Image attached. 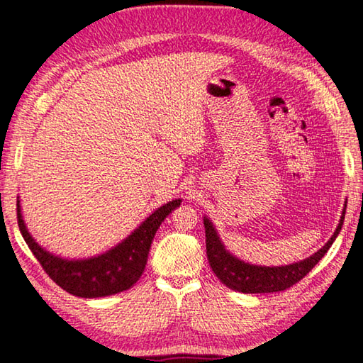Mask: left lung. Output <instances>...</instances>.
<instances>
[{"label": "left lung", "instance_id": "left-lung-1", "mask_svg": "<svg viewBox=\"0 0 363 363\" xmlns=\"http://www.w3.org/2000/svg\"><path fill=\"white\" fill-rule=\"evenodd\" d=\"M346 203L344 201L342 214L337 224L336 230L331 235L330 240L323 247L309 257L303 261L286 264V266H256V264L245 262L233 256L229 250L224 247L223 240L218 235V230L206 216L203 218L205 233H206V256L208 262L216 274V277L223 281L225 286H229L233 291L240 293H275L284 291L286 288L293 286L294 284L307 275L312 267L322 259L325 253L330 250L331 245L336 240L337 233L341 232L344 223V214H346Z\"/></svg>", "mask_w": 363, "mask_h": 363}]
</instances>
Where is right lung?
I'll use <instances>...</instances> for the list:
<instances>
[{"instance_id":"obj_1","label":"right lung","mask_w":363,"mask_h":363,"mask_svg":"<svg viewBox=\"0 0 363 363\" xmlns=\"http://www.w3.org/2000/svg\"><path fill=\"white\" fill-rule=\"evenodd\" d=\"M181 199H176L160 206L125 240L107 250L106 253L84 259H67L49 253L38 245L23 223L19 199H17V219H19L17 223L23 240L40 261L41 267L62 290L79 298H102L130 290L140 279L158 227L168 214L181 205Z\"/></svg>"}]
</instances>
